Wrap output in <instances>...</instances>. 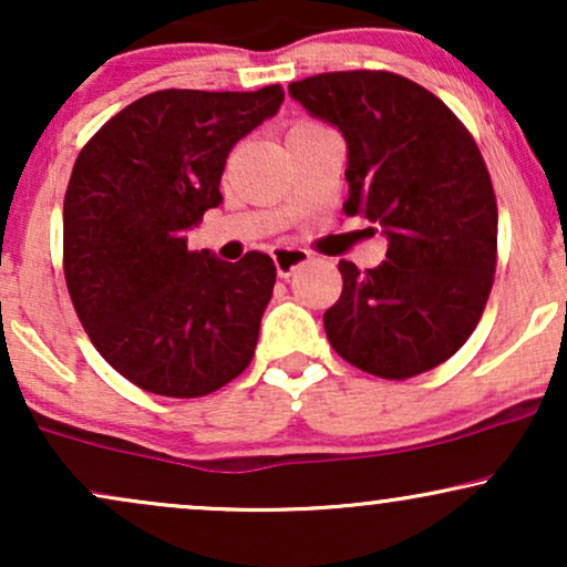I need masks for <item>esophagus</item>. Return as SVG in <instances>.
Instances as JSON below:
<instances>
[{
	"label": "esophagus",
	"instance_id": "esophagus-1",
	"mask_svg": "<svg viewBox=\"0 0 567 567\" xmlns=\"http://www.w3.org/2000/svg\"><path fill=\"white\" fill-rule=\"evenodd\" d=\"M271 259H275V267H277V275L279 277H290L292 271L298 267H303V264L311 259V254L303 248H290V246H279L271 250Z\"/></svg>",
	"mask_w": 567,
	"mask_h": 567
}]
</instances>
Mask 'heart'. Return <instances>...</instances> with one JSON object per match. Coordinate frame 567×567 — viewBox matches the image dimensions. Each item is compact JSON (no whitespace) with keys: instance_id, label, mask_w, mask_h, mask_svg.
<instances>
[{"instance_id":"obj_1","label":"heart","mask_w":567,"mask_h":567,"mask_svg":"<svg viewBox=\"0 0 567 567\" xmlns=\"http://www.w3.org/2000/svg\"><path fill=\"white\" fill-rule=\"evenodd\" d=\"M313 131H321V127L313 125V123H296V125L290 127L288 135H296V133H313Z\"/></svg>"}]
</instances>
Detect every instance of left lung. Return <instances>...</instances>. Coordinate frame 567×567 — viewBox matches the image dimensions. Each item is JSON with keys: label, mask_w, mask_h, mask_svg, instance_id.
<instances>
[{"label": "left lung", "mask_w": 567, "mask_h": 567, "mask_svg": "<svg viewBox=\"0 0 567 567\" xmlns=\"http://www.w3.org/2000/svg\"><path fill=\"white\" fill-rule=\"evenodd\" d=\"M288 91L342 133V209L386 238L379 267H337L329 342L382 379L440 367L476 329L497 267V200L476 141L432 91L384 70L313 75Z\"/></svg>", "instance_id": "8db88e82"}]
</instances>
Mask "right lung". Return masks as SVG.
Wrapping results in <instances>:
<instances>
[{"label": "right lung", "mask_w": 567, "mask_h": 567, "mask_svg": "<svg viewBox=\"0 0 567 567\" xmlns=\"http://www.w3.org/2000/svg\"><path fill=\"white\" fill-rule=\"evenodd\" d=\"M279 85L167 89L117 112L78 154L64 193V279L93 348L141 390L200 398L248 369L275 261L190 250L221 204L230 148L277 114Z\"/></svg>", "instance_id": "right-lung-1"}]
</instances>
